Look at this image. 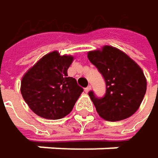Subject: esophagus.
Masks as SVG:
<instances>
[{
    "label": "esophagus",
    "instance_id": "1",
    "mask_svg": "<svg viewBox=\"0 0 158 158\" xmlns=\"http://www.w3.org/2000/svg\"><path fill=\"white\" fill-rule=\"evenodd\" d=\"M90 90H91V86H90V85H89L88 88H85V91L86 93H88V92H89Z\"/></svg>",
    "mask_w": 158,
    "mask_h": 158
}]
</instances>
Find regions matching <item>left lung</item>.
<instances>
[{"label": "left lung", "instance_id": "8db88e82", "mask_svg": "<svg viewBox=\"0 0 158 158\" xmlns=\"http://www.w3.org/2000/svg\"><path fill=\"white\" fill-rule=\"evenodd\" d=\"M89 61L104 76L106 91L102 99L89 93L99 116L108 122L125 120L139 108L147 89L141 68L125 52L106 45L88 52Z\"/></svg>", "mask_w": 158, "mask_h": 158}]
</instances>
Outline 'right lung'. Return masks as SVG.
I'll return each instance as SVG.
<instances>
[{
  "mask_svg": "<svg viewBox=\"0 0 158 158\" xmlns=\"http://www.w3.org/2000/svg\"><path fill=\"white\" fill-rule=\"evenodd\" d=\"M74 56L51 52L39 59L22 76L20 92L30 109L48 120H58L73 110L83 92L68 69Z\"/></svg>",
  "mask_w": 158,
  "mask_h": 158,
  "instance_id": "add662e5",
  "label": "right lung"
}]
</instances>
